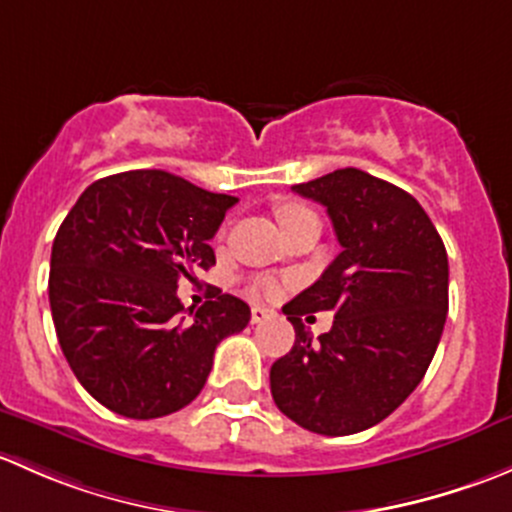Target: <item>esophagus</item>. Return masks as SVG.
Listing matches in <instances>:
<instances>
[{
	"label": "esophagus",
	"mask_w": 512,
	"mask_h": 512,
	"mask_svg": "<svg viewBox=\"0 0 512 512\" xmlns=\"http://www.w3.org/2000/svg\"><path fill=\"white\" fill-rule=\"evenodd\" d=\"M275 317V312H272V309H267V307H252V324H262V322H267V319H272Z\"/></svg>",
	"instance_id": "1"
}]
</instances>
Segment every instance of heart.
Wrapping results in <instances>:
<instances>
[{
  "label": "heart",
  "mask_w": 512,
  "mask_h": 512,
  "mask_svg": "<svg viewBox=\"0 0 512 512\" xmlns=\"http://www.w3.org/2000/svg\"><path fill=\"white\" fill-rule=\"evenodd\" d=\"M309 213H312V210H307L304 205H299V203H280V205H277V218H280L282 227L292 223V220L302 218V215H309ZM265 292L275 294L277 292L275 282H265Z\"/></svg>",
  "instance_id": "heart-1"
}]
</instances>
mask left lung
<instances>
[{
    "label": "left lung",
    "mask_w": 512,
    "mask_h": 512,
    "mask_svg": "<svg viewBox=\"0 0 512 512\" xmlns=\"http://www.w3.org/2000/svg\"><path fill=\"white\" fill-rule=\"evenodd\" d=\"M292 190L327 208L342 252L282 307L294 347L272 364V399L307 431L352 436L394 414L426 374L448 314V255L414 195L364 170ZM322 308L335 324L312 340L301 317Z\"/></svg>",
    "instance_id": "obj_1"
}]
</instances>
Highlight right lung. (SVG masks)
I'll list each match as a JSON object with an SVG mask.
<instances>
[{
  "instance_id": "obj_1",
  "label": "right lung",
  "mask_w": 512,
  "mask_h": 512,
  "mask_svg": "<svg viewBox=\"0 0 512 512\" xmlns=\"http://www.w3.org/2000/svg\"><path fill=\"white\" fill-rule=\"evenodd\" d=\"M237 198L165 170H128L81 193L51 247L56 337L86 391L126 418H160L203 391L218 344L250 307L215 289L185 319L180 277L215 265L210 240Z\"/></svg>"
}]
</instances>
